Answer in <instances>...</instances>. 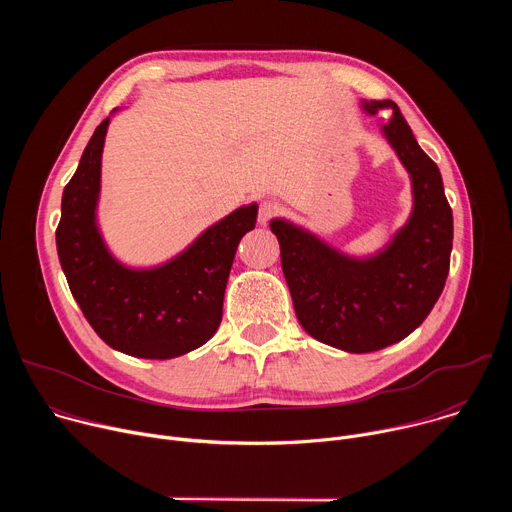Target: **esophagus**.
I'll use <instances>...</instances> for the list:
<instances>
[{
  "instance_id": "esophagus-1",
  "label": "esophagus",
  "mask_w": 512,
  "mask_h": 512,
  "mask_svg": "<svg viewBox=\"0 0 512 512\" xmlns=\"http://www.w3.org/2000/svg\"><path fill=\"white\" fill-rule=\"evenodd\" d=\"M279 212H281V204L277 200H263L259 204V214H257L259 225H267Z\"/></svg>"
}]
</instances>
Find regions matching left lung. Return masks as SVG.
Masks as SVG:
<instances>
[{
    "instance_id": "obj_1",
    "label": "left lung",
    "mask_w": 512,
    "mask_h": 512,
    "mask_svg": "<svg viewBox=\"0 0 512 512\" xmlns=\"http://www.w3.org/2000/svg\"><path fill=\"white\" fill-rule=\"evenodd\" d=\"M362 107L369 113L393 109L383 131L413 180V212L393 243L358 261L285 221L271 223L300 324L316 340L354 354L395 344L427 318L444 291L454 239L442 174L399 107L389 99Z\"/></svg>"
}]
</instances>
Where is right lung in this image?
I'll return each instance as SVG.
<instances>
[{"label": "right lung", "mask_w": 512, "mask_h": 512, "mask_svg": "<svg viewBox=\"0 0 512 512\" xmlns=\"http://www.w3.org/2000/svg\"><path fill=\"white\" fill-rule=\"evenodd\" d=\"M107 125L109 117L64 186L58 259L72 298L105 344L137 358H176L208 342L221 326L229 271L239 241L255 229L257 206L237 208L162 267L119 265L95 225Z\"/></svg>", "instance_id": "right-lung-1"}]
</instances>
